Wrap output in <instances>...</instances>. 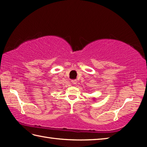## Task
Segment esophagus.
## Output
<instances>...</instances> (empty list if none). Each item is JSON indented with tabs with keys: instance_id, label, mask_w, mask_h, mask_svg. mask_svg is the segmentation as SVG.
Listing matches in <instances>:
<instances>
[{
	"instance_id": "1",
	"label": "esophagus",
	"mask_w": 147,
	"mask_h": 147,
	"mask_svg": "<svg viewBox=\"0 0 147 147\" xmlns=\"http://www.w3.org/2000/svg\"><path fill=\"white\" fill-rule=\"evenodd\" d=\"M71 82H72V83H73V84H76V83H77V81H76V80H72V81H71Z\"/></svg>"
}]
</instances>
